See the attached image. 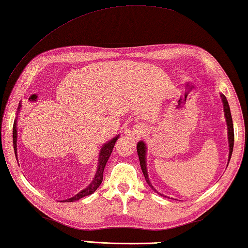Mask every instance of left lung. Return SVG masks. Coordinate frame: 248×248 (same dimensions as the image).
<instances>
[{
  "instance_id": "1",
  "label": "left lung",
  "mask_w": 248,
  "mask_h": 248,
  "mask_svg": "<svg viewBox=\"0 0 248 248\" xmlns=\"http://www.w3.org/2000/svg\"><path fill=\"white\" fill-rule=\"evenodd\" d=\"M221 100H223V103H224V112H225V117H226L227 128H228V141H230V157H228V162H230L231 157H232V148H234V127H232V119L230 105H228L227 99L224 94H221ZM137 153H138L140 166H141V170L143 172V176H145L146 182L155 190V188L151 186V184L149 182V178H148L147 168H146V146L142 141L138 142V145H137ZM159 195H161V194H159Z\"/></svg>"
}]
</instances>
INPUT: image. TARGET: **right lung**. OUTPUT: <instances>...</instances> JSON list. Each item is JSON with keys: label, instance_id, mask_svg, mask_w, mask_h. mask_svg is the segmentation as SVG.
<instances>
[{"label": "right lung", "instance_id": "add662e5", "mask_svg": "<svg viewBox=\"0 0 248 248\" xmlns=\"http://www.w3.org/2000/svg\"><path fill=\"white\" fill-rule=\"evenodd\" d=\"M16 134H17V132H16V123H14V124H13V146H14V151H16ZM117 139H118V137L113 138L112 140H110L108 143H106V145L102 147V149L100 151V156H99L98 170H97V173H95V176H94V179L92 180V183L89 185L86 189L81 190L79 194H77L76 196H73V197L66 199V201H63V202H70L79 201V199L86 197V196L93 194L94 191L97 190V188L100 186V184L102 183L103 170H105L107 161H108L110 155H111V153H112L113 146H114V143H116Z\"/></svg>", "mask_w": 248, "mask_h": 248}]
</instances>
